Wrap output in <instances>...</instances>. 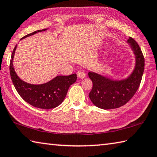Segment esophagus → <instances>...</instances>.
<instances>
[{
	"mask_svg": "<svg viewBox=\"0 0 157 157\" xmlns=\"http://www.w3.org/2000/svg\"><path fill=\"white\" fill-rule=\"evenodd\" d=\"M77 75H78V78H84L85 75H86V73L84 71H79L78 73H77Z\"/></svg>",
	"mask_w": 157,
	"mask_h": 157,
	"instance_id": "esophagus-1",
	"label": "esophagus"
}]
</instances>
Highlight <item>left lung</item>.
Returning a JSON list of instances; mask_svg holds the SVG:
<instances>
[{
	"label": "left lung",
	"instance_id": "8db88e82",
	"mask_svg": "<svg viewBox=\"0 0 157 157\" xmlns=\"http://www.w3.org/2000/svg\"><path fill=\"white\" fill-rule=\"evenodd\" d=\"M130 43L136 58L134 72L127 79L113 81L95 73H89L93 87L89 96L96 107L103 109L121 107L129 102L139 89L145 67V58L137 42L129 37Z\"/></svg>",
	"mask_w": 157,
	"mask_h": 157
}]
</instances>
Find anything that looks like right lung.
<instances>
[{
  "label": "right lung",
  "instance_id": "obj_1",
  "mask_svg": "<svg viewBox=\"0 0 157 157\" xmlns=\"http://www.w3.org/2000/svg\"><path fill=\"white\" fill-rule=\"evenodd\" d=\"M46 30V29H44L35 31L23 36L21 39ZM17 46V44L14 47L12 54L10 63V71L13 84L18 94L26 102L34 107L44 109L57 107L64 100L69 86L75 82L77 75L72 74L68 76H57L51 81L43 84L35 85L26 83L18 78L13 67L12 61Z\"/></svg>",
  "mask_w": 157,
  "mask_h": 157
}]
</instances>
